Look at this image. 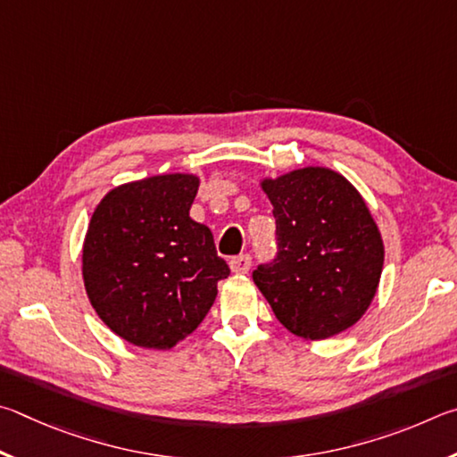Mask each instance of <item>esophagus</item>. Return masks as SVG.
I'll return each instance as SVG.
<instances>
[{"label": "esophagus", "mask_w": 457, "mask_h": 457, "mask_svg": "<svg viewBox=\"0 0 457 457\" xmlns=\"http://www.w3.org/2000/svg\"><path fill=\"white\" fill-rule=\"evenodd\" d=\"M228 267H230V270H233V273H237V275L249 273V269H251V257H249V254H238V257H233V259L228 261Z\"/></svg>", "instance_id": "34e87169"}]
</instances>
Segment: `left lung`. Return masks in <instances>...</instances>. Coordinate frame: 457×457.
<instances>
[{
    "mask_svg": "<svg viewBox=\"0 0 457 457\" xmlns=\"http://www.w3.org/2000/svg\"><path fill=\"white\" fill-rule=\"evenodd\" d=\"M273 204L278 257L253 281L287 331L329 339L365 315L378 293L386 246L353 184L327 166L259 180Z\"/></svg>",
    "mask_w": 457,
    "mask_h": 457,
    "instance_id": "obj_1",
    "label": "left lung"
}]
</instances>
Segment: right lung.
<instances>
[{"label":"right lung","mask_w":457,"mask_h":457,"mask_svg":"<svg viewBox=\"0 0 457 457\" xmlns=\"http://www.w3.org/2000/svg\"><path fill=\"white\" fill-rule=\"evenodd\" d=\"M200 176L154 174L108 190L82 245L90 305L120 339L168 351L203 323L228 267L190 219Z\"/></svg>","instance_id":"obj_1"}]
</instances>
